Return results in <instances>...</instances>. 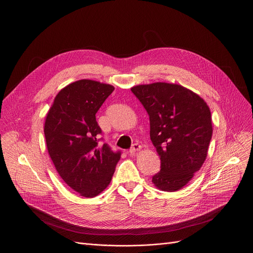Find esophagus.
<instances>
[{
  "mask_svg": "<svg viewBox=\"0 0 253 253\" xmlns=\"http://www.w3.org/2000/svg\"><path fill=\"white\" fill-rule=\"evenodd\" d=\"M141 149V145H139V144H137V143H135V144H133L132 145V147L130 148V150H129V152L131 153V154H134L135 152H137V151H139Z\"/></svg>",
  "mask_w": 253,
  "mask_h": 253,
  "instance_id": "obj_1",
  "label": "esophagus"
}]
</instances>
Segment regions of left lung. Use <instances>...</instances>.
I'll return each instance as SVG.
<instances>
[{"label": "left lung", "instance_id": "left-lung-1", "mask_svg": "<svg viewBox=\"0 0 253 253\" xmlns=\"http://www.w3.org/2000/svg\"><path fill=\"white\" fill-rule=\"evenodd\" d=\"M131 91L146 109L150 138L161 159L153 184L165 192L186 186L203 166L212 135L211 110L205 100L182 85L156 82Z\"/></svg>", "mask_w": 253, "mask_h": 253}]
</instances>
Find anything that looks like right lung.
Segmentation results:
<instances>
[{
	"mask_svg": "<svg viewBox=\"0 0 253 253\" xmlns=\"http://www.w3.org/2000/svg\"><path fill=\"white\" fill-rule=\"evenodd\" d=\"M110 84L81 79L55 96L44 123L48 154L61 179L85 198H94L111 182L121 151L103 143L95 114L113 92Z\"/></svg>",
	"mask_w": 253,
	"mask_h": 253,
	"instance_id": "obj_1",
	"label": "right lung"
}]
</instances>
